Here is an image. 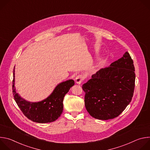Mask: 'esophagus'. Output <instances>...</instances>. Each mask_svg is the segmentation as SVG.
<instances>
[{"label":"esophagus","mask_w":150,"mask_h":150,"mask_svg":"<svg viewBox=\"0 0 150 150\" xmlns=\"http://www.w3.org/2000/svg\"><path fill=\"white\" fill-rule=\"evenodd\" d=\"M85 78L84 76L82 75H78L76 78H75V81L76 82V83H78V84H80L83 80H84Z\"/></svg>","instance_id":"1"}]
</instances>
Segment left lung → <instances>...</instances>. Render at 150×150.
<instances>
[{
    "label": "left lung",
    "mask_w": 150,
    "mask_h": 150,
    "mask_svg": "<svg viewBox=\"0 0 150 150\" xmlns=\"http://www.w3.org/2000/svg\"><path fill=\"white\" fill-rule=\"evenodd\" d=\"M135 82L134 62L126 52L110 67L100 69L82 85L85 108L96 119L117 117L132 100Z\"/></svg>",
    "instance_id": "8db88e82"
}]
</instances>
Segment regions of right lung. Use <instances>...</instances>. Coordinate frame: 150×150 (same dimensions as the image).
Masks as SVG:
<instances>
[{"instance_id": "add662e5", "label": "right lung", "mask_w": 150, "mask_h": 150, "mask_svg": "<svg viewBox=\"0 0 150 150\" xmlns=\"http://www.w3.org/2000/svg\"><path fill=\"white\" fill-rule=\"evenodd\" d=\"M15 71L13 72L12 92L14 100L23 114L30 120L37 123H49L58 119L63 109V101L65 94L74 85L72 79L59 83L52 94L46 99L37 103L25 101L16 93Z\"/></svg>"}]
</instances>
